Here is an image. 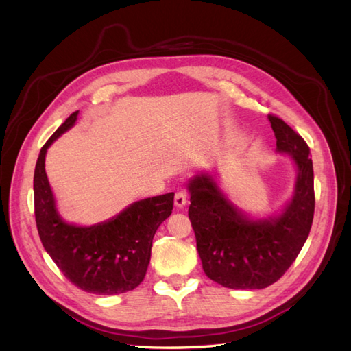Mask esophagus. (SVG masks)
I'll return each mask as SVG.
<instances>
[{
	"label": "esophagus",
	"instance_id": "esophagus-1",
	"mask_svg": "<svg viewBox=\"0 0 351 351\" xmlns=\"http://www.w3.org/2000/svg\"><path fill=\"white\" fill-rule=\"evenodd\" d=\"M187 193H185L184 190H178L176 193H175V205L178 206V208H182V206H185L187 205Z\"/></svg>",
	"mask_w": 351,
	"mask_h": 351
}]
</instances>
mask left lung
<instances>
[{"instance_id": "1", "label": "left lung", "mask_w": 351, "mask_h": 351, "mask_svg": "<svg viewBox=\"0 0 351 351\" xmlns=\"http://www.w3.org/2000/svg\"><path fill=\"white\" fill-rule=\"evenodd\" d=\"M279 152L293 155L294 197L278 219L250 221L221 195L206 175L189 185V219L205 274L221 287L261 289L278 282L299 255L314 220V169L309 146L299 132L268 114Z\"/></svg>"}]
</instances>
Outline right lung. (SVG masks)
<instances>
[{
	"instance_id": "right-lung-1",
	"label": "right lung",
	"mask_w": 351,
	"mask_h": 351,
	"mask_svg": "<svg viewBox=\"0 0 351 351\" xmlns=\"http://www.w3.org/2000/svg\"><path fill=\"white\" fill-rule=\"evenodd\" d=\"M78 111L40 149L34 169L36 226L45 250L73 285L92 294H121L138 287L151 261L156 229L173 210V193L138 200L116 217L90 228L64 223L57 214L45 171L48 146L75 123Z\"/></svg>"
}]
</instances>
